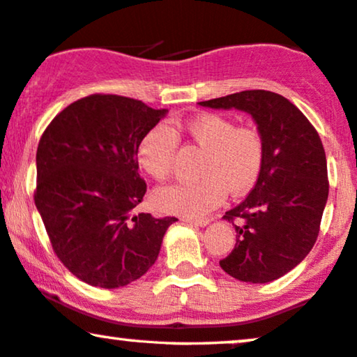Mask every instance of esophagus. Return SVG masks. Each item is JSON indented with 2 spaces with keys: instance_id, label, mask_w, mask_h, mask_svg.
I'll return each instance as SVG.
<instances>
[{
  "instance_id": "esophagus-1",
  "label": "esophagus",
  "mask_w": 357,
  "mask_h": 357,
  "mask_svg": "<svg viewBox=\"0 0 357 357\" xmlns=\"http://www.w3.org/2000/svg\"><path fill=\"white\" fill-rule=\"evenodd\" d=\"M184 222L194 227H206L211 220H207V218H184Z\"/></svg>"
}]
</instances>
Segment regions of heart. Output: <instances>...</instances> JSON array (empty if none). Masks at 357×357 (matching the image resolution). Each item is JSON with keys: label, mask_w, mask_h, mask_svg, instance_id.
I'll return each mask as SVG.
<instances>
[{"label": "heart", "mask_w": 357, "mask_h": 357, "mask_svg": "<svg viewBox=\"0 0 357 357\" xmlns=\"http://www.w3.org/2000/svg\"><path fill=\"white\" fill-rule=\"evenodd\" d=\"M179 129L204 151L197 171L201 179L156 189L151 197L156 211L199 218L220 206L227 191L243 196L256 186L266 158L258 130L238 127L234 119L211 112L188 119ZM178 145V129L156 123L139 142L137 163L156 181H165L173 169Z\"/></svg>", "instance_id": "heart-1"}]
</instances>
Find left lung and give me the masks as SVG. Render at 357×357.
<instances>
[{
    "label": "left lung",
    "mask_w": 357,
    "mask_h": 357,
    "mask_svg": "<svg viewBox=\"0 0 357 357\" xmlns=\"http://www.w3.org/2000/svg\"><path fill=\"white\" fill-rule=\"evenodd\" d=\"M236 109L253 117L266 158L256 186L225 212L236 245L220 268L243 282L282 278L310 253L328 201V169L321 140L308 119L281 94L251 89L199 102Z\"/></svg>",
    "instance_id": "left-lung-1"
}]
</instances>
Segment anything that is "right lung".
<instances>
[{"label": "right lung", "instance_id": "1", "mask_svg": "<svg viewBox=\"0 0 357 357\" xmlns=\"http://www.w3.org/2000/svg\"><path fill=\"white\" fill-rule=\"evenodd\" d=\"M166 112L91 94L65 107L39 142L36 207L55 255L89 286L117 289L140 279L178 220L134 213L146 192L137 146Z\"/></svg>", "mask_w": 357, "mask_h": 357}]
</instances>
